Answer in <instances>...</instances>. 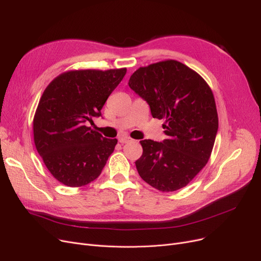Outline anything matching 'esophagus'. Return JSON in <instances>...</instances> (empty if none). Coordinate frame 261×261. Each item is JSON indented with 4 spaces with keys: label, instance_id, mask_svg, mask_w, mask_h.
Returning <instances> with one entry per match:
<instances>
[{
    "label": "esophagus",
    "instance_id": "obj_1",
    "mask_svg": "<svg viewBox=\"0 0 261 261\" xmlns=\"http://www.w3.org/2000/svg\"><path fill=\"white\" fill-rule=\"evenodd\" d=\"M130 141H131V138H129L127 135H121L118 138V142L120 144H126V143H129Z\"/></svg>",
    "mask_w": 261,
    "mask_h": 261
}]
</instances>
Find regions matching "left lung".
<instances>
[{"label": "left lung", "instance_id": "8db88e82", "mask_svg": "<svg viewBox=\"0 0 261 261\" xmlns=\"http://www.w3.org/2000/svg\"><path fill=\"white\" fill-rule=\"evenodd\" d=\"M129 87L165 119L163 142L141 141L135 162L142 179L169 193L185 187L208 162L218 131V113L210 86L197 72L176 60L140 67Z\"/></svg>", "mask_w": 261, "mask_h": 261}]
</instances>
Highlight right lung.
<instances>
[{"label":"right lung","instance_id":"right-lung-1","mask_svg":"<svg viewBox=\"0 0 261 261\" xmlns=\"http://www.w3.org/2000/svg\"><path fill=\"white\" fill-rule=\"evenodd\" d=\"M127 68L79 70L55 78L41 96L34 117L37 151L55 179L70 187L97 179L117 140L88 127L119 85Z\"/></svg>","mask_w":261,"mask_h":261}]
</instances>
